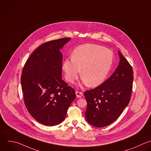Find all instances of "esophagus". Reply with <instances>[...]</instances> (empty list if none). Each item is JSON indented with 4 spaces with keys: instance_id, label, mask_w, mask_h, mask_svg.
<instances>
[{
    "instance_id": "esophagus-1",
    "label": "esophagus",
    "mask_w": 151,
    "mask_h": 151,
    "mask_svg": "<svg viewBox=\"0 0 151 151\" xmlns=\"http://www.w3.org/2000/svg\"><path fill=\"white\" fill-rule=\"evenodd\" d=\"M76 96L77 98H81L83 95V93L82 92H79V91H76Z\"/></svg>"
}]
</instances>
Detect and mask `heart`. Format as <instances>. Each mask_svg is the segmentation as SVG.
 <instances>
[{"label": "heart", "mask_w": 151, "mask_h": 151, "mask_svg": "<svg viewBox=\"0 0 151 151\" xmlns=\"http://www.w3.org/2000/svg\"><path fill=\"white\" fill-rule=\"evenodd\" d=\"M113 61L111 51L102 46L85 44L77 47L71 59H66L62 68L65 78L73 83L81 73L85 85L94 87L101 85L108 75Z\"/></svg>", "instance_id": "b5f03b06"}]
</instances>
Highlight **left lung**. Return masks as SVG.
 Here are the masks:
<instances>
[{
    "mask_svg": "<svg viewBox=\"0 0 151 151\" xmlns=\"http://www.w3.org/2000/svg\"><path fill=\"white\" fill-rule=\"evenodd\" d=\"M118 53L119 65L112 75L99 86L84 92L87 102L86 119L96 127L114 122L130 102L133 72L128 61Z\"/></svg>",
    "mask_w": 151,
    "mask_h": 151,
    "instance_id": "obj_1",
    "label": "left lung"
}]
</instances>
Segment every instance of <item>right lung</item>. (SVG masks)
<instances>
[{"mask_svg":"<svg viewBox=\"0 0 151 151\" xmlns=\"http://www.w3.org/2000/svg\"><path fill=\"white\" fill-rule=\"evenodd\" d=\"M70 38L46 42L27 60L21 78L24 103L28 112L48 126L62 122L76 98L73 88L62 78L60 50Z\"/></svg>","mask_w":151,"mask_h":151,"instance_id":"add662e5","label":"right lung"}]
</instances>
